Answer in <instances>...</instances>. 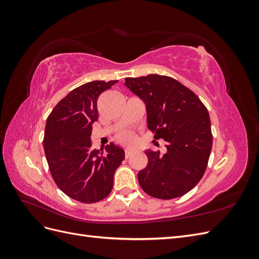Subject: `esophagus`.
I'll list each match as a JSON object with an SVG mask.
<instances>
[{
    "label": "esophagus",
    "mask_w": 259,
    "mask_h": 259,
    "mask_svg": "<svg viewBox=\"0 0 259 259\" xmlns=\"http://www.w3.org/2000/svg\"><path fill=\"white\" fill-rule=\"evenodd\" d=\"M133 152H134V150H132V149H126V150H125V156H126V158H130V156L133 154Z\"/></svg>",
    "instance_id": "34e87169"
}]
</instances>
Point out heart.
<instances>
[{
    "mask_svg": "<svg viewBox=\"0 0 259 259\" xmlns=\"http://www.w3.org/2000/svg\"><path fill=\"white\" fill-rule=\"evenodd\" d=\"M117 140L123 144H128L133 140V135L131 133H121L120 135H117Z\"/></svg>",
    "mask_w": 259,
    "mask_h": 259,
    "instance_id": "b5f03b06",
    "label": "heart"
}]
</instances>
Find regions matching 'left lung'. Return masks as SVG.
<instances>
[{"mask_svg":"<svg viewBox=\"0 0 259 259\" xmlns=\"http://www.w3.org/2000/svg\"><path fill=\"white\" fill-rule=\"evenodd\" d=\"M124 84L145 103L154 139L166 143L164 154L145 151L148 164L138 173L140 187L153 198L182 197L200 182L207 166L213 145L207 109L173 77L149 74L126 77Z\"/></svg>","mask_w":259,"mask_h":259,"instance_id":"left-lung-1","label":"left lung"}]
</instances>
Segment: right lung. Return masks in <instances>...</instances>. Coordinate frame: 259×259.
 <instances>
[{
  "mask_svg": "<svg viewBox=\"0 0 259 259\" xmlns=\"http://www.w3.org/2000/svg\"><path fill=\"white\" fill-rule=\"evenodd\" d=\"M117 81H93L70 92L46 120L44 151L51 174L59 189L82 203H95L108 197L124 150L111 143L92 148V125L98 120L97 99Z\"/></svg>",
  "mask_w": 259,
  "mask_h": 259,
  "instance_id": "add662e5",
  "label": "right lung"
}]
</instances>
